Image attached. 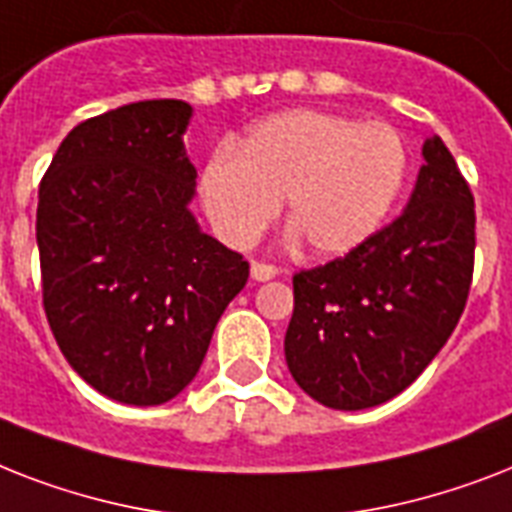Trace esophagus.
<instances>
[{
	"mask_svg": "<svg viewBox=\"0 0 512 512\" xmlns=\"http://www.w3.org/2000/svg\"><path fill=\"white\" fill-rule=\"evenodd\" d=\"M249 273H252V279L255 281H271L279 276V268L271 263H260V260H252L249 265Z\"/></svg>",
	"mask_w": 512,
	"mask_h": 512,
	"instance_id": "esophagus-1",
	"label": "esophagus"
}]
</instances>
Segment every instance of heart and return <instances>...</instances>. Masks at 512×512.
<instances>
[{"mask_svg": "<svg viewBox=\"0 0 512 512\" xmlns=\"http://www.w3.org/2000/svg\"><path fill=\"white\" fill-rule=\"evenodd\" d=\"M406 175L409 151L396 127L297 108L257 122L239 154L217 151L201 172V201L220 239L249 247L284 199L289 236L337 257L388 223Z\"/></svg>", "mask_w": 512, "mask_h": 512, "instance_id": "obj_1", "label": "heart"}]
</instances>
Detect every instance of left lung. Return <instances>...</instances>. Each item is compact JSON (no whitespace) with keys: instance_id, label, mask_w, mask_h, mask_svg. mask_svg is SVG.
Here are the masks:
<instances>
[{"instance_id":"1","label":"left lung","mask_w":512,"mask_h":512,"mask_svg":"<svg viewBox=\"0 0 512 512\" xmlns=\"http://www.w3.org/2000/svg\"><path fill=\"white\" fill-rule=\"evenodd\" d=\"M406 209L327 265L295 273L284 356L319 404L356 412L409 388L457 327L476 255L468 180L433 135Z\"/></svg>"}]
</instances>
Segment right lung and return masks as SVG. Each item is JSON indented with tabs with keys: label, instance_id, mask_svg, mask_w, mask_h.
Masks as SVG:
<instances>
[{
	"label": "right lung",
	"instance_id": "1",
	"mask_svg": "<svg viewBox=\"0 0 512 512\" xmlns=\"http://www.w3.org/2000/svg\"><path fill=\"white\" fill-rule=\"evenodd\" d=\"M183 100H140L76 124L39 185L42 303L58 348L103 396L175 398L196 377L249 263L191 215Z\"/></svg>",
	"mask_w": 512,
	"mask_h": 512
}]
</instances>
